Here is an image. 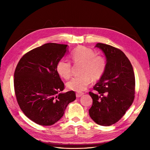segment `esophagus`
<instances>
[{"label": "esophagus", "mask_w": 150, "mask_h": 150, "mask_svg": "<svg viewBox=\"0 0 150 150\" xmlns=\"http://www.w3.org/2000/svg\"><path fill=\"white\" fill-rule=\"evenodd\" d=\"M84 95V93H76V97L79 98V97H81L82 95Z\"/></svg>", "instance_id": "obj_1"}]
</instances>
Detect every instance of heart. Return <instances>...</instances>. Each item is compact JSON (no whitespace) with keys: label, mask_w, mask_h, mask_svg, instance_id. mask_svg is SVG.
<instances>
[{"label":"heart","mask_w":150,"mask_h":150,"mask_svg":"<svg viewBox=\"0 0 150 150\" xmlns=\"http://www.w3.org/2000/svg\"><path fill=\"white\" fill-rule=\"evenodd\" d=\"M74 63L82 64L81 76L73 77L68 82L66 86L68 90L77 92L84 91L91 82V79L96 81L101 78L106 69V63L101 55H95V52L85 46H79L71 54ZM57 72L65 79H68L71 75V65L68 60H60L57 64Z\"/></svg>","instance_id":"obj_1"}]
</instances>
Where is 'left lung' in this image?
I'll use <instances>...</instances> for the list:
<instances>
[{
    "instance_id": "obj_1",
    "label": "left lung",
    "mask_w": 150,
    "mask_h": 150,
    "mask_svg": "<svg viewBox=\"0 0 150 150\" xmlns=\"http://www.w3.org/2000/svg\"><path fill=\"white\" fill-rule=\"evenodd\" d=\"M106 59V69L89 92L93 104L89 114L95 122L107 126L116 123L131 106L135 95V79L131 62L122 51L111 46L97 43Z\"/></svg>"
}]
</instances>
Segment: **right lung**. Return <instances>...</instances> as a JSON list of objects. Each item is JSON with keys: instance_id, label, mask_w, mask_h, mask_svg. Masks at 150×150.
<instances>
[{"instance_id": "obj_1", "label": "right lung", "mask_w": 150, "mask_h": 150, "mask_svg": "<svg viewBox=\"0 0 150 150\" xmlns=\"http://www.w3.org/2000/svg\"><path fill=\"white\" fill-rule=\"evenodd\" d=\"M68 52V45L47 43L22 57L14 73L17 100L28 118L41 126L59 120L75 91L61 93L64 84L57 72V64Z\"/></svg>"}]
</instances>
